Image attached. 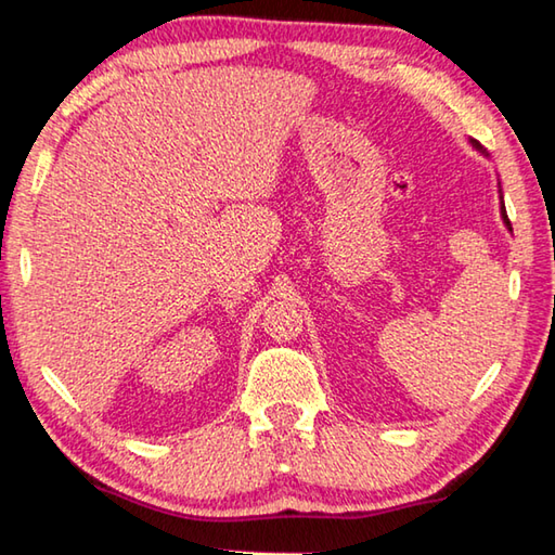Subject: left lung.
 Listing matches in <instances>:
<instances>
[{"label":"left lung","mask_w":555,"mask_h":555,"mask_svg":"<svg viewBox=\"0 0 555 555\" xmlns=\"http://www.w3.org/2000/svg\"><path fill=\"white\" fill-rule=\"evenodd\" d=\"M469 144H473V146L477 149V152H482V154H485V149H482L480 144H477V142H475V139H473V142H469ZM500 198H502V188H500ZM502 220H504V224H506V230H509V232H512V222H509V218H506V210H504V201H502Z\"/></svg>","instance_id":"obj_1"}]
</instances>
